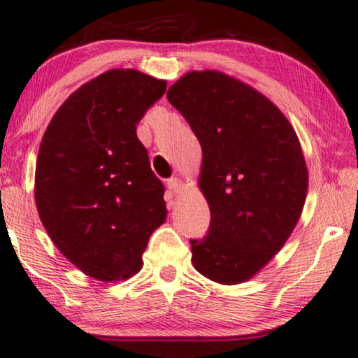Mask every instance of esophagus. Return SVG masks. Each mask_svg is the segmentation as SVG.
Masks as SVG:
<instances>
[{"label":"esophagus","mask_w":358,"mask_h":358,"mask_svg":"<svg viewBox=\"0 0 358 358\" xmlns=\"http://www.w3.org/2000/svg\"><path fill=\"white\" fill-rule=\"evenodd\" d=\"M168 187H169V190H173V192H176V194H178V192H180L185 187V184L178 178H171L168 180Z\"/></svg>","instance_id":"obj_1"}]
</instances>
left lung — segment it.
Here are the masks:
<instances>
[{
	"label": "left lung",
	"instance_id": "obj_1",
	"mask_svg": "<svg viewBox=\"0 0 358 358\" xmlns=\"http://www.w3.org/2000/svg\"><path fill=\"white\" fill-rule=\"evenodd\" d=\"M166 96L203 152L199 185L211 221L190 241L192 263L215 282H245L302 215L308 171L297 134L265 95L220 71L187 72Z\"/></svg>",
	"mask_w": 358,
	"mask_h": 358
}]
</instances>
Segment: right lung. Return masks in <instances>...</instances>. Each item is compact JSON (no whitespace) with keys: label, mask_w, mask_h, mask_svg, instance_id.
Wrapping results in <instances>:
<instances>
[{"label":"right lung","mask_w":358,"mask_h":358,"mask_svg":"<svg viewBox=\"0 0 358 358\" xmlns=\"http://www.w3.org/2000/svg\"><path fill=\"white\" fill-rule=\"evenodd\" d=\"M164 92L166 80L111 69L72 93L41 138L40 220L67 260L98 281L138 273L150 236L166 220L164 187L137 138L138 121Z\"/></svg>","instance_id":"right-lung-1"}]
</instances>
